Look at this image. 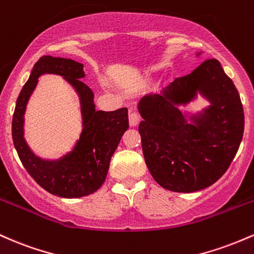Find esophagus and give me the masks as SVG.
<instances>
[{"mask_svg": "<svg viewBox=\"0 0 254 254\" xmlns=\"http://www.w3.org/2000/svg\"><path fill=\"white\" fill-rule=\"evenodd\" d=\"M128 120H129L130 127H136L139 125V122H140V118H139L135 113L129 114V118H128Z\"/></svg>", "mask_w": 254, "mask_h": 254, "instance_id": "34e87169", "label": "esophagus"}]
</instances>
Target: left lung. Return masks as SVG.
<instances>
[{"label":"left lung","mask_w":254,"mask_h":254,"mask_svg":"<svg viewBox=\"0 0 254 254\" xmlns=\"http://www.w3.org/2000/svg\"><path fill=\"white\" fill-rule=\"evenodd\" d=\"M199 95L209 104L200 111L187 110ZM138 110L144 119L139 133L145 163L156 182L173 192L190 193L215 184L234 159L244 135L240 96L215 59L175 79L161 93L145 95Z\"/></svg>","instance_id":"obj_1"}]
</instances>
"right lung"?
I'll return each mask as SVG.
<instances>
[{
    "label": "right lung",
    "mask_w": 254,
    "mask_h": 254,
    "mask_svg": "<svg viewBox=\"0 0 254 254\" xmlns=\"http://www.w3.org/2000/svg\"><path fill=\"white\" fill-rule=\"evenodd\" d=\"M45 73L60 75L79 97L82 132L73 147L61 158L42 159L24 139V114L39 78ZM85 78L84 64L65 58L43 56L33 65L26 84L16 99L12 122L14 146L27 173L39 186L62 198H81L95 193L107 178L112 156L128 129L127 108L115 112L96 110L95 95L80 79Z\"/></svg>",
    "instance_id": "add662e5"
}]
</instances>
